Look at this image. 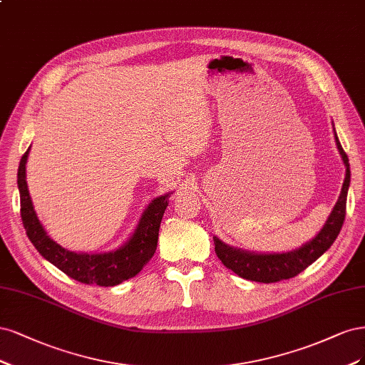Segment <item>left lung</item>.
I'll list each match as a JSON object with an SVG mask.
<instances>
[{
    "mask_svg": "<svg viewBox=\"0 0 365 365\" xmlns=\"http://www.w3.org/2000/svg\"><path fill=\"white\" fill-rule=\"evenodd\" d=\"M335 132V128H334ZM335 143L343 162L346 165V178L338 202L335 203L331 215L324 222L323 229L315 235V237L304 242L296 250L285 252V253H255L241 249H235L227 244L222 242L220 238L214 237L215 253L220 257V261L225 264L235 274H238L242 279L262 282V284H273L284 279H291L307 269L312 262L334 244L338 233L343 227L346 218V202H347V191L350 185V165L346 151L339 144V139L335 132Z\"/></svg>",
    "mask_w": 365,
    "mask_h": 365,
    "instance_id": "1",
    "label": "left lung"
}]
</instances>
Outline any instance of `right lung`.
<instances>
[{
  "instance_id": "1",
  "label": "right lung",
  "mask_w": 365,
  "mask_h": 365,
  "mask_svg": "<svg viewBox=\"0 0 365 365\" xmlns=\"http://www.w3.org/2000/svg\"><path fill=\"white\" fill-rule=\"evenodd\" d=\"M29 150L21 158L18 168V187L21 197V218L27 237L46 261L66 276L81 284L115 287L136 276L156 252L159 227L168 206L170 192L156 197L145 207L130 238L116 250L106 253H77L63 249L53 241L36 215L26 180V163Z\"/></svg>"
}]
</instances>
